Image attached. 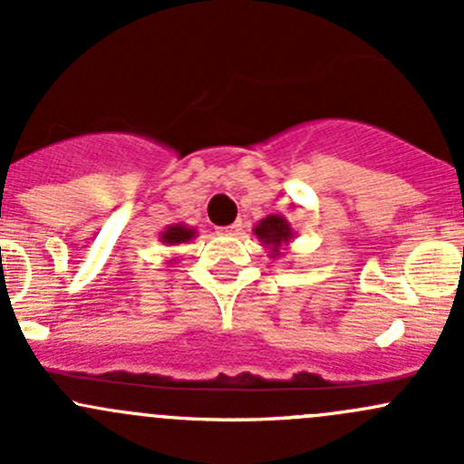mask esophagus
<instances>
[{"mask_svg": "<svg viewBox=\"0 0 464 464\" xmlns=\"http://www.w3.org/2000/svg\"><path fill=\"white\" fill-rule=\"evenodd\" d=\"M242 231V222L240 219H237V222H233V224H228V227H219L218 228V233L219 236H237V233Z\"/></svg>", "mask_w": 464, "mask_h": 464, "instance_id": "1", "label": "esophagus"}]
</instances>
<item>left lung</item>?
<instances>
[{
	"instance_id": "left-lung-1",
	"label": "left lung",
	"mask_w": 464,
	"mask_h": 464,
	"mask_svg": "<svg viewBox=\"0 0 464 464\" xmlns=\"http://www.w3.org/2000/svg\"><path fill=\"white\" fill-rule=\"evenodd\" d=\"M254 236L258 237L260 245L269 251V258H280V254L289 249V242L296 237L289 219L285 215H266L254 227Z\"/></svg>"
}]
</instances>
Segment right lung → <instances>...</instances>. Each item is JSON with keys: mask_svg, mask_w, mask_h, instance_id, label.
Returning a JSON list of instances; mask_svg holds the SVG:
<instances>
[{"mask_svg": "<svg viewBox=\"0 0 464 464\" xmlns=\"http://www.w3.org/2000/svg\"><path fill=\"white\" fill-rule=\"evenodd\" d=\"M193 237H198V231L188 224H168L161 233H159V240L161 245L166 246H179V245H188ZM172 262V260H168Z\"/></svg>", "mask_w": 464, "mask_h": 464, "instance_id": "obj_1", "label": "right lung"}]
</instances>
